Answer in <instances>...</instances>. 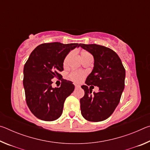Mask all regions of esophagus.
Masks as SVG:
<instances>
[{
	"instance_id": "34e87169",
	"label": "esophagus",
	"mask_w": 150,
	"mask_h": 150,
	"mask_svg": "<svg viewBox=\"0 0 150 150\" xmlns=\"http://www.w3.org/2000/svg\"><path fill=\"white\" fill-rule=\"evenodd\" d=\"M75 87L76 88H79L80 86H79V85H75Z\"/></svg>"
}]
</instances>
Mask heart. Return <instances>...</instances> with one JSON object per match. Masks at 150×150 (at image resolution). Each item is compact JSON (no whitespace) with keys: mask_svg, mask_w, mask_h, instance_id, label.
Instances as JSON below:
<instances>
[{"mask_svg":"<svg viewBox=\"0 0 150 150\" xmlns=\"http://www.w3.org/2000/svg\"><path fill=\"white\" fill-rule=\"evenodd\" d=\"M71 55V53H69V54L66 55L64 59V61H63V65H66L67 64L68 60H69ZM89 56H92V55H91L90 53H88V52L83 51V52H81V57L82 59ZM85 73L83 71H72L69 75V78L74 83H79L83 79V78L85 77Z\"/></svg>","mask_w":150,"mask_h":150,"instance_id":"heart-1","label":"heart"}]
</instances>
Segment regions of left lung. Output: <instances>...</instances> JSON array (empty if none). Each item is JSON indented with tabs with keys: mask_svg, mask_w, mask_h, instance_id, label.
<instances>
[{
	"mask_svg": "<svg viewBox=\"0 0 150 150\" xmlns=\"http://www.w3.org/2000/svg\"><path fill=\"white\" fill-rule=\"evenodd\" d=\"M79 45L91 53L95 60L86 85L81 86L85 91L84 96L80 99L81 115L91 122L105 120L110 117L120 102L124 88L125 69L118 55L110 48L96 44ZM91 85L98 86L99 92L91 95L88 87Z\"/></svg>",
	"mask_w": 150,
	"mask_h": 150,
	"instance_id": "8db88e82",
	"label": "left lung"
}]
</instances>
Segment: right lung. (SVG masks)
Returning <instances> with one entry per match:
<instances>
[{
	"label": "right lung",
	"instance_id": "1",
	"mask_svg": "<svg viewBox=\"0 0 150 150\" xmlns=\"http://www.w3.org/2000/svg\"><path fill=\"white\" fill-rule=\"evenodd\" d=\"M79 44H42L30 55L24 67L23 85L27 105L35 117L53 121L62 115L66 98L74 91L70 81L62 79L59 87H52V79L62 77L63 61Z\"/></svg>",
	"mask_w": 150,
	"mask_h": 150
}]
</instances>
